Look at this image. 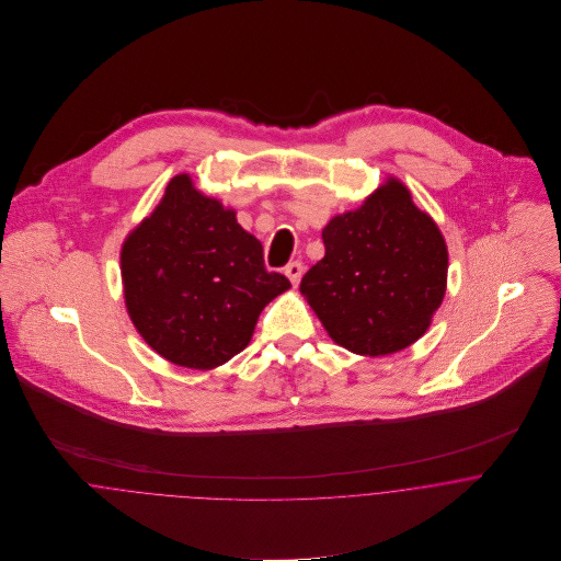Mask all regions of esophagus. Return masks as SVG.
<instances>
[{
  "label": "esophagus",
  "instance_id": "1",
  "mask_svg": "<svg viewBox=\"0 0 561 561\" xmlns=\"http://www.w3.org/2000/svg\"><path fill=\"white\" fill-rule=\"evenodd\" d=\"M285 274L289 276V280H291V285L296 287L298 283H300V278H302V274H305V265L300 263V261H291L287 267H285Z\"/></svg>",
  "mask_w": 561,
  "mask_h": 561
}]
</instances>
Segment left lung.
<instances>
[{"instance_id": "1", "label": "left lung", "mask_w": 561, "mask_h": 561, "mask_svg": "<svg viewBox=\"0 0 561 561\" xmlns=\"http://www.w3.org/2000/svg\"><path fill=\"white\" fill-rule=\"evenodd\" d=\"M321 238L325 254L300 291L332 341L354 354L385 356L427 330L445 296L447 245L400 181L332 218Z\"/></svg>"}]
</instances>
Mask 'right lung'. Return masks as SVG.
<instances>
[{"label":"right lung","mask_w":561,"mask_h":561,"mask_svg":"<svg viewBox=\"0 0 561 561\" xmlns=\"http://www.w3.org/2000/svg\"><path fill=\"white\" fill-rule=\"evenodd\" d=\"M125 302L145 341L165 360L211 369L248 345L267 302L291 287L267 272L263 245L236 211L174 176L158 209L121 252Z\"/></svg>","instance_id":"right-lung-1"}]
</instances>
